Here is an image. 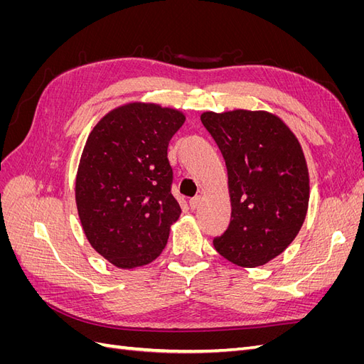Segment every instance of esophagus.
<instances>
[{"label": "esophagus", "instance_id": "1", "mask_svg": "<svg viewBox=\"0 0 364 364\" xmlns=\"http://www.w3.org/2000/svg\"><path fill=\"white\" fill-rule=\"evenodd\" d=\"M200 202H202V199H200V196H196V197H193V199H190V208H191V209H196V208H199Z\"/></svg>", "mask_w": 364, "mask_h": 364}]
</instances>
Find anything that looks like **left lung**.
Masks as SVG:
<instances>
[{
  "mask_svg": "<svg viewBox=\"0 0 364 364\" xmlns=\"http://www.w3.org/2000/svg\"><path fill=\"white\" fill-rule=\"evenodd\" d=\"M228 168L230 223L215 250L240 267L264 266L299 234L310 200V176L299 139L267 111L203 112Z\"/></svg>",
  "mask_w": 364,
  "mask_h": 364,
  "instance_id": "obj_1",
  "label": "left lung"
}]
</instances>
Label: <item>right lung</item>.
<instances>
[{
	"label": "right lung",
	"instance_id": "obj_1",
	"mask_svg": "<svg viewBox=\"0 0 364 364\" xmlns=\"http://www.w3.org/2000/svg\"><path fill=\"white\" fill-rule=\"evenodd\" d=\"M185 115L134 102L107 112L91 130L75 176V203L90 245L118 269L156 259L181 206L167 158Z\"/></svg>",
	"mask_w": 364,
	"mask_h": 364
}]
</instances>
